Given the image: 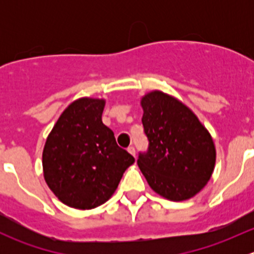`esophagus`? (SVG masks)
Masks as SVG:
<instances>
[{
    "mask_svg": "<svg viewBox=\"0 0 254 254\" xmlns=\"http://www.w3.org/2000/svg\"><path fill=\"white\" fill-rule=\"evenodd\" d=\"M127 151H129L130 155H132V156H134V157H136V153H135V148L132 147V146H131V147L127 148Z\"/></svg>",
    "mask_w": 254,
    "mask_h": 254,
    "instance_id": "1",
    "label": "esophagus"
}]
</instances>
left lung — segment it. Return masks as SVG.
Masks as SVG:
<instances>
[{"label":"left lung","instance_id":"obj_1","mask_svg":"<svg viewBox=\"0 0 254 254\" xmlns=\"http://www.w3.org/2000/svg\"><path fill=\"white\" fill-rule=\"evenodd\" d=\"M150 146L137 166L155 193L172 201L193 198L211 178L216 148L209 130L176 97L153 89L141 97Z\"/></svg>","mask_w":254,"mask_h":254}]
</instances>
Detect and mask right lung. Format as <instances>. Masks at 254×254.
<instances>
[{"label":"right lung","instance_id":"add662e5","mask_svg":"<svg viewBox=\"0 0 254 254\" xmlns=\"http://www.w3.org/2000/svg\"><path fill=\"white\" fill-rule=\"evenodd\" d=\"M106 99L82 97L59 117L43 150V175L65 205L91 210L112 198L135 158L102 122Z\"/></svg>","mask_w":254,"mask_h":254}]
</instances>
